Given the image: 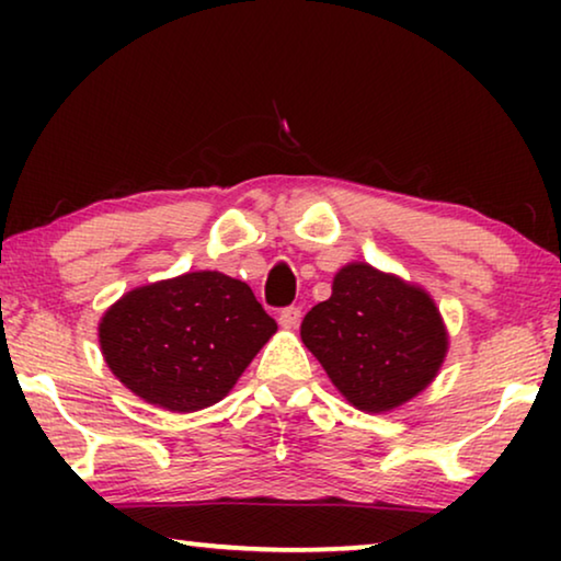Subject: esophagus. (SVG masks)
Masks as SVG:
<instances>
[{
  "label": "esophagus",
  "mask_w": 561,
  "mask_h": 561,
  "mask_svg": "<svg viewBox=\"0 0 561 561\" xmlns=\"http://www.w3.org/2000/svg\"><path fill=\"white\" fill-rule=\"evenodd\" d=\"M298 321H301V309H298V306H288V309H283L278 317V324L283 329H296Z\"/></svg>",
  "instance_id": "1"
}]
</instances>
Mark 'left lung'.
Returning a JSON list of instances; mask_svg holds the SVG:
<instances>
[{
	"label": "left lung",
	"mask_w": 561,
	"mask_h": 561,
	"mask_svg": "<svg viewBox=\"0 0 561 561\" xmlns=\"http://www.w3.org/2000/svg\"><path fill=\"white\" fill-rule=\"evenodd\" d=\"M301 340L334 388L365 413L416 398L449 350L434 298L367 263H347L334 275L332 296L304 317Z\"/></svg>",
	"instance_id": "1"
}]
</instances>
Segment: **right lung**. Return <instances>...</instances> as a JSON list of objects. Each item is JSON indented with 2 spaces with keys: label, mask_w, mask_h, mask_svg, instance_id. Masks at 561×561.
<instances>
[{
  "label": "right lung",
  "mask_w": 561,
  "mask_h": 561,
  "mask_svg": "<svg viewBox=\"0 0 561 561\" xmlns=\"http://www.w3.org/2000/svg\"><path fill=\"white\" fill-rule=\"evenodd\" d=\"M275 332L248 283L196 271L127 290L99 321V344L145 403L194 413L219 403Z\"/></svg>",
  "instance_id": "obj_1"
}]
</instances>
